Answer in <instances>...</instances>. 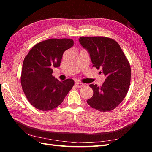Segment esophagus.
<instances>
[{
	"label": "esophagus",
	"mask_w": 152,
	"mask_h": 152,
	"mask_svg": "<svg viewBox=\"0 0 152 152\" xmlns=\"http://www.w3.org/2000/svg\"><path fill=\"white\" fill-rule=\"evenodd\" d=\"M75 86L77 87H79V88H80V87H82L84 86V84L81 83V82H75Z\"/></svg>",
	"instance_id": "34e87169"
}]
</instances>
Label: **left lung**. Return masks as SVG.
<instances>
[{
    "label": "left lung",
    "instance_id": "obj_1",
    "mask_svg": "<svg viewBox=\"0 0 152 152\" xmlns=\"http://www.w3.org/2000/svg\"><path fill=\"white\" fill-rule=\"evenodd\" d=\"M79 42L90 54L93 67L106 77L102 86L90 84L93 96L87 101L91 107L105 112L117 107L129 88V62L115 40L107 37H81Z\"/></svg>",
    "mask_w": 152,
    "mask_h": 152
}]
</instances>
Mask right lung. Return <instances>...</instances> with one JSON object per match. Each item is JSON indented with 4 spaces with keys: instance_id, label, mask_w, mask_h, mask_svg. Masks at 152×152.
I'll use <instances>...</instances> for the list:
<instances>
[{
    "instance_id": "add662e5",
    "label": "right lung",
    "mask_w": 152,
    "mask_h": 152,
    "mask_svg": "<svg viewBox=\"0 0 152 152\" xmlns=\"http://www.w3.org/2000/svg\"><path fill=\"white\" fill-rule=\"evenodd\" d=\"M73 45L70 39H50L35 44L25 56L21 84L27 99L37 109L56 108L74 85L72 79L60 82L52 75L53 68L60 66L63 53Z\"/></svg>"
}]
</instances>
